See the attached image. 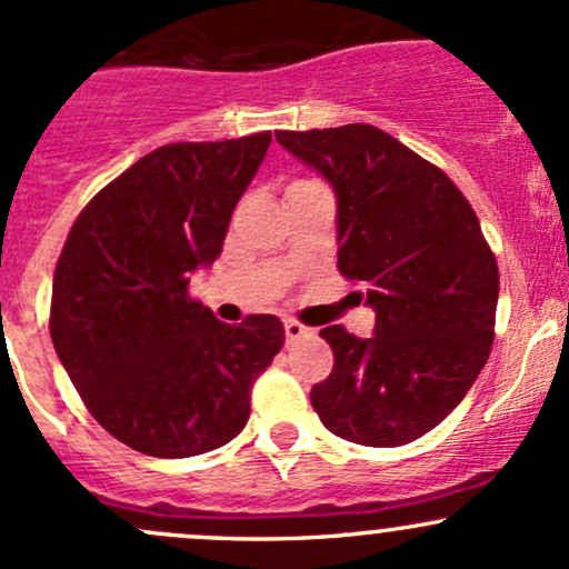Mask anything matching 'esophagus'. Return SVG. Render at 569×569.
Masks as SVG:
<instances>
[{"instance_id":"esophagus-1","label":"esophagus","mask_w":569,"mask_h":569,"mask_svg":"<svg viewBox=\"0 0 569 569\" xmlns=\"http://www.w3.org/2000/svg\"><path fill=\"white\" fill-rule=\"evenodd\" d=\"M283 329H286V340L289 342H297V340H302V337H310V329L302 327V323L295 321V318H286Z\"/></svg>"}]
</instances>
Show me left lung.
I'll use <instances>...</instances> for the list:
<instances>
[{
    "mask_svg": "<svg viewBox=\"0 0 569 569\" xmlns=\"http://www.w3.org/2000/svg\"><path fill=\"white\" fill-rule=\"evenodd\" d=\"M337 197V270L367 291L376 335L323 327L335 367L310 402L323 427L395 448L465 399L495 342L499 270L472 204L432 161L370 123L274 132Z\"/></svg>",
    "mask_w": 569,
    "mask_h": 569,
    "instance_id": "1",
    "label": "left lung"
}]
</instances>
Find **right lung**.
<instances>
[{
  "label": "right lung",
  "instance_id": "obj_1",
  "mask_svg": "<svg viewBox=\"0 0 569 569\" xmlns=\"http://www.w3.org/2000/svg\"><path fill=\"white\" fill-rule=\"evenodd\" d=\"M272 134L172 142L118 174L74 218L53 272L51 340L89 413L134 451L186 459L227 446L283 323L218 321L189 297L221 256L232 210Z\"/></svg>",
  "mask_w": 569,
  "mask_h": 569
}]
</instances>
